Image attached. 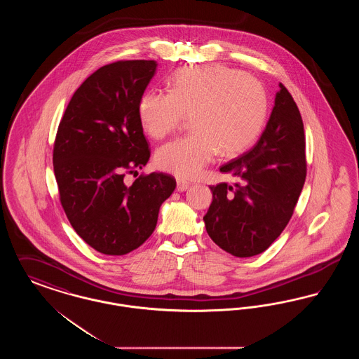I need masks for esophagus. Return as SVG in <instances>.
Instances as JSON below:
<instances>
[{"label": "esophagus", "mask_w": 359, "mask_h": 359, "mask_svg": "<svg viewBox=\"0 0 359 359\" xmlns=\"http://www.w3.org/2000/svg\"><path fill=\"white\" fill-rule=\"evenodd\" d=\"M188 188H189V183L184 182V180H177V186H176V189H177L179 192L187 191Z\"/></svg>", "instance_id": "1"}]
</instances>
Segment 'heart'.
Returning <instances> with one entry per match:
<instances>
[{"instance_id": "1", "label": "heart", "mask_w": 359, "mask_h": 359, "mask_svg": "<svg viewBox=\"0 0 359 359\" xmlns=\"http://www.w3.org/2000/svg\"><path fill=\"white\" fill-rule=\"evenodd\" d=\"M269 101L255 76L221 65L177 71L170 93L145 90L137 106L141 128L154 138L175 132L191 114V135L164 144L156 165L180 179H194L215 158L246 151L261 135Z\"/></svg>"}]
</instances>
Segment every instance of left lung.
<instances>
[{
    "instance_id": "left-lung-1",
    "label": "left lung",
    "mask_w": 359,
    "mask_h": 359,
    "mask_svg": "<svg viewBox=\"0 0 359 359\" xmlns=\"http://www.w3.org/2000/svg\"><path fill=\"white\" fill-rule=\"evenodd\" d=\"M221 172L238 183L210 187L212 202L203 217L210 238L236 257L265 252L290 222L307 176L303 120L283 83L258 142Z\"/></svg>"
}]
</instances>
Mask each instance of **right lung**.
<instances>
[{
    "instance_id": "right-lung-1",
    "label": "right lung",
    "mask_w": 359,
    "mask_h": 359,
    "mask_svg": "<svg viewBox=\"0 0 359 359\" xmlns=\"http://www.w3.org/2000/svg\"><path fill=\"white\" fill-rule=\"evenodd\" d=\"M154 60H118L93 72L74 93L53 144V172L62 207L81 238L97 252L122 256L152 236L171 175H125L151 156L137 114Z\"/></svg>"
}]
</instances>
